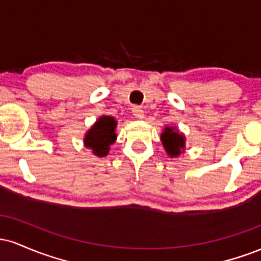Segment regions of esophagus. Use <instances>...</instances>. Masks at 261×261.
I'll list each match as a JSON object with an SVG mask.
<instances>
[{
	"mask_svg": "<svg viewBox=\"0 0 261 261\" xmlns=\"http://www.w3.org/2000/svg\"><path fill=\"white\" fill-rule=\"evenodd\" d=\"M133 114L135 115V118L137 119H143L145 118V112L141 109L140 107H134L133 108Z\"/></svg>",
	"mask_w": 261,
	"mask_h": 261,
	"instance_id": "obj_1",
	"label": "esophagus"
}]
</instances>
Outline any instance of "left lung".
<instances>
[{
	"mask_svg": "<svg viewBox=\"0 0 261 261\" xmlns=\"http://www.w3.org/2000/svg\"><path fill=\"white\" fill-rule=\"evenodd\" d=\"M161 141L170 158H178L185 152V136L175 126H164Z\"/></svg>",
	"mask_w": 261,
	"mask_h": 261,
	"instance_id": "1",
	"label": "left lung"
}]
</instances>
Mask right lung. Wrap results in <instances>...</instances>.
Masks as SVG:
<instances>
[{
  "instance_id": "add662e5",
  "label": "right lung",
  "mask_w": 261,
  "mask_h": 261,
  "mask_svg": "<svg viewBox=\"0 0 261 261\" xmlns=\"http://www.w3.org/2000/svg\"><path fill=\"white\" fill-rule=\"evenodd\" d=\"M118 121L110 115H101L85 134L83 145L89 148L97 157H106L109 153L110 146L116 141Z\"/></svg>"
}]
</instances>
